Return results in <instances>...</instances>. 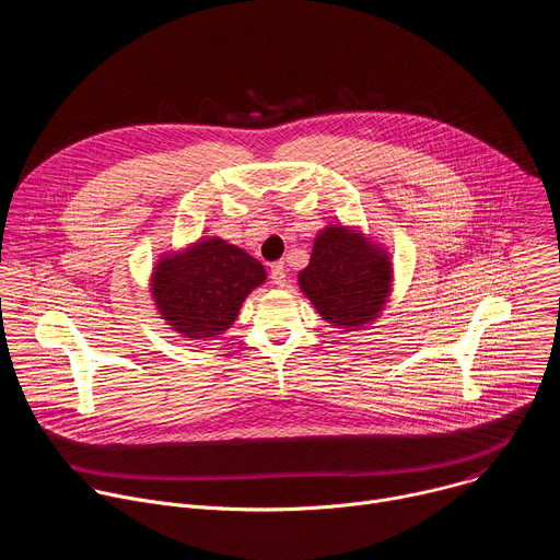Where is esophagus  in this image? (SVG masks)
<instances>
[{"mask_svg": "<svg viewBox=\"0 0 560 560\" xmlns=\"http://www.w3.org/2000/svg\"><path fill=\"white\" fill-rule=\"evenodd\" d=\"M270 279H272L275 285H285V281H288L285 266H283V264H275V266L270 268Z\"/></svg>", "mask_w": 560, "mask_h": 560, "instance_id": "1", "label": "esophagus"}]
</instances>
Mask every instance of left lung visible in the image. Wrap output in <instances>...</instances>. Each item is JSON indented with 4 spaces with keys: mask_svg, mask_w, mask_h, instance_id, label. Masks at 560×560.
Listing matches in <instances>:
<instances>
[{
    "mask_svg": "<svg viewBox=\"0 0 560 560\" xmlns=\"http://www.w3.org/2000/svg\"><path fill=\"white\" fill-rule=\"evenodd\" d=\"M299 285L330 324L359 328L376 318L387 299L389 261L361 234L328 228L316 236Z\"/></svg>",
    "mask_w": 560,
    "mask_h": 560,
    "instance_id": "obj_1",
    "label": "left lung"
}]
</instances>
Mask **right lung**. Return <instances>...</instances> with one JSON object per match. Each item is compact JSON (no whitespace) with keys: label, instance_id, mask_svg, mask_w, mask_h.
I'll return each instance as SVG.
<instances>
[{"label":"right lung","instance_id":"1","mask_svg":"<svg viewBox=\"0 0 560 560\" xmlns=\"http://www.w3.org/2000/svg\"><path fill=\"white\" fill-rule=\"evenodd\" d=\"M266 279L264 266L223 238H206L186 255L156 264L152 292L162 318L192 339L221 335L246 296Z\"/></svg>","mask_w":560,"mask_h":560}]
</instances>
